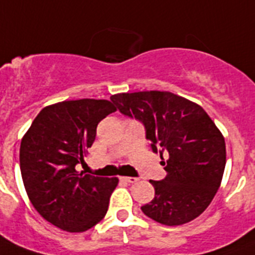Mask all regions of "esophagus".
Returning a JSON list of instances; mask_svg holds the SVG:
<instances>
[{"mask_svg":"<svg viewBox=\"0 0 255 255\" xmlns=\"http://www.w3.org/2000/svg\"><path fill=\"white\" fill-rule=\"evenodd\" d=\"M122 181H124V183H128V184H132V183H136L137 181V177H132V176H124V177H121Z\"/></svg>","mask_w":255,"mask_h":255,"instance_id":"34e87169","label":"esophagus"}]
</instances>
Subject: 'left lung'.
<instances>
[{
	"instance_id": "8db88e82",
	"label": "left lung",
	"mask_w": 255,
	"mask_h": 255,
	"mask_svg": "<svg viewBox=\"0 0 255 255\" xmlns=\"http://www.w3.org/2000/svg\"><path fill=\"white\" fill-rule=\"evenodd\" d=\"M118 110L141 122L167 176L150 180L155 194L142 213L164 226H180L206 210L226 167L223 134L200 105L170 92H136L111 96Z\"/></svg>"
}]
</instances>
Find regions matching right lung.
<instances>
[{"mask_svg": "<svg viewBox=\"0 0 255 255\" xmlns=\"http://www.w3.org/2000/svg\"><path fill=\"white\" fill-rule=\"evenodd\" d=\"M117 111L108 100L83 98L46 106L20 142L25 192L37 213L67 232H84L108 213L117 177L75 170L96 138L98 123Z\"/></svg>", "mask_w": 255, "mask_h": 255, "instance_id": "obj_1", "label": "right lung"}]
</instances>
